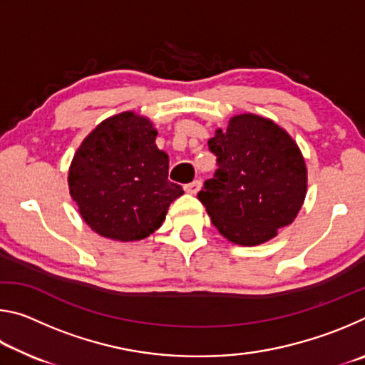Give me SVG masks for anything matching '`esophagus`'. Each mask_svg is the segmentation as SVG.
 <instances>
[{"label":"esophagus","instance_id":"34e87169","mask_svg":"<svg viewBox=\"0 0 365 365\" xmlns=\"http://www.w3.org/2000/svg\"><path fill=\"white\" fill-rule=\"evenodd\" d=\"M185 191H187V193H190V195H196L197 191H200V188H201V180H193L191 183H187L185 185Z\"/></svg>","mask_w":365,"mask_h":365}]
</instances>
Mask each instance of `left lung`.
I'll return each mask as SVG.
<instances>
[{"label":"left lung","mask_w":365,"mask_h":365,"mask_svg":"<svg viewBox=\"0 0 365 365\" xmlns=\"http://www.w3.org/2000/svg\"><path fill=\"white\" fill-rule=\"evenodd\" d=\"M207 146L217 169L197 200L227 240L256 246L292 224L304 201L307 172L283 128L255 114L235 115Z\"/></svg>","instance_id":"8db88e82"}]
</instances>
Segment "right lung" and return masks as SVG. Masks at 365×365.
<instances>
[{"label":"right lung","instance_id":"add662e5","mask_svg":"<svg viewBox=\"0 0 365 365\" xmlns=\"http://www.w3.org/2000/svg\"><path fill=\"white\" fill-rule=\"evenodd\" d=\"M153 123L122 113L100 123L80 145L69 170V190L83 220L120 242L146 238L183 195L172 183L169 156L158 150Z\"/></svg>","mask_w":365,"mask_h":365}]
</instances>
